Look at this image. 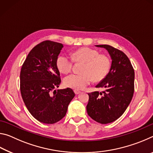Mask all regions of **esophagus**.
<instances>
[{"mask_svg":"<svg viewBox=\"0 0 153 153\" xmlns=\"http://www.w3.org/2000/svg\"><path fill=\"white\" fill-rule=\"evenodd\" d=\"M74 92L76 94H78L79 93H81V91H79L78 90H74Z\"/></svg>","mask_w":153,"mask_h":153,"instance_id":"obj_1","label":"esophagus"}]
</instances>
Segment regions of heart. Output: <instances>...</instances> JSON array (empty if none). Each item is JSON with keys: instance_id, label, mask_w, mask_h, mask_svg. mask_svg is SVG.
<instances>
[{"instance_id": "heart-1", "label": "heart", "mask_w": 153, "mask_h": 153, "mask_svg": "<svg viewBox=\"0 0 153 153\" xmlns=\"http://www.w3.org/2000/svg\"><path fill=\"white\" fill-rule=\"evenodd\" d=\"M71 58L75 62L84 63V65L81 69L82 74H73L65 77V86L71 88L84 89L92 80L101 81L110 70V58L104 54H99L95 49L80 48L72 53ZM56 66L61 73L68 74L72 69L73 60L67 55H61L56 59Z\"/></svg>"}]
</instances>
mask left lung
I'll use <instances>...</instances> for the list:
<instances>
[{"label":"left lung","mask_w":153,"mask_h":153,"mask_svg":"<svg viewBox=\"0 0 153 153\" xmlns=\"http://www.w3.org/2000/svg\"><path fill=\"white\" fill-rule=\"evenodd\" d=\"M96 46L105 48L112 63L107 76L96 86L105 89V91L89 93L86 110L92 120L107 124L120 117L132 99L134 70L129 59L122 51L107 45Z\"/></svg>","instance_id":"1"}]
</instances>
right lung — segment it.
Wrapping results in <instances>:
<instances>
[{
	"instance_id": "obj_1",
	"label": "right lung",
	"mask_w": 153,
	"mask_h": 153,
	"mask_svg": "<svg viewBox=\"0 0 153 153\" xmlns=\"http://www.w3.org/2000/svg\"><path fill=\"white\" fill-rule=\"evenodd\" d=\"M63 47L62 44L51 40L38 44L28 54L21 69L23 100L33 117L44 123L53 124L62 120L75 97L69 88L53 90L61 82L56 59Z\"/></svg>"
}]
</instances>
